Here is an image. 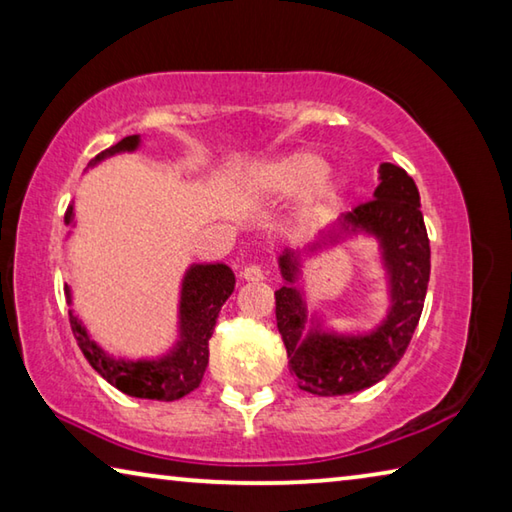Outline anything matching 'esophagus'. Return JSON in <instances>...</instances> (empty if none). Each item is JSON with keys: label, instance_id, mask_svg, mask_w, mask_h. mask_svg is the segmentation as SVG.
<instances>
[{"label": "esophagus", "instance_id": "esophagus-1", "mask_svg": "<svg viewBox=\"0 0 512 512\" xmlns=\"http://www.w3.org/2000/svg\"><path fill=\"white\" fill-rule=\"evenodd\" d=\"M241 277H244L246 282H262L264 280V268L259 264H250V266L244 268V271H241Z\"/></svg>", "mask_w": 512, "mask_h": 512}]
</instances>
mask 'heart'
<instances>
[{
    "instance_id": "heart-1",
    "label": "heart",
    "mask_w": 512,
    "mask_h": 512,
    "mask_svg": "<svg viewBox=\"0 0 512 512\" xmlns=\"http://www.w3.org/2000/svg\"><path fill=\"white\" fill-rule=\"evenodd\" d=\"M327 160L314 151H293L277 155L253 171L250 189L259 198H291L305 192L300 207L302 223H318L341 201V187L325 176Z\"/></svg>"
}]
</instances>
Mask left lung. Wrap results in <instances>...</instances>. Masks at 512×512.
Segmentation results:
<instances>
[{"label":"left lung","mask_w":512,"mask_h":512,"mask_svg":"<svg viewBox=\"0 0 512 512\" xmlns=\"http://www.w3.org/2000/svg\"><path fill=\"white\" fill-rule=\"evenodd\" d=\"M368 235L379 244L388 275L391 309L366 334L325 332L320 323L307 325L305 296L298 282L300 259L293 250L280 255L284 284L275 291V318L289 370L302 391L320 397L350 395L384 379L409 348L427 296L431 248L420 212V194L413 178L397 164L379 167V185L372 201L361 203L318 239L320 246L341 244L345 237Z\"/></svg>","instance_id":"8db88e82"}]
</instances>
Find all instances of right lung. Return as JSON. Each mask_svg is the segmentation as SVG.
I'll return each instance as SVG.
<instances>
[{
	"label": "right lung",
	"mask_w": 512,
	"mask_h": 512,
	"mask_svg": "<svg viewBox=\"0 0 512 512\" xmlns=\"http://www.w3.org/2000/svg\"><path fill=\"white\" fill-rule=\"evenodd\" d=\"M140 146V135H128L110 149L101 151L90 164H97L110 155L121 151H135ZM74 219V207H67L65 223ZM235 291V273L225 264H194L185 273L183 289H180V339L173 350L160 359L124 361L115 359L99 348L85 332L81 320L69 311L74 339L79 343L83 357L99 375L119 388L121 393L140 397V400L173 402L198 388L205 375L216 318L225 305V300ZM67 302L72 305V291L65 284Z\"/></svg>",
	"instance_id": "obj_1"
}]
</instances>
